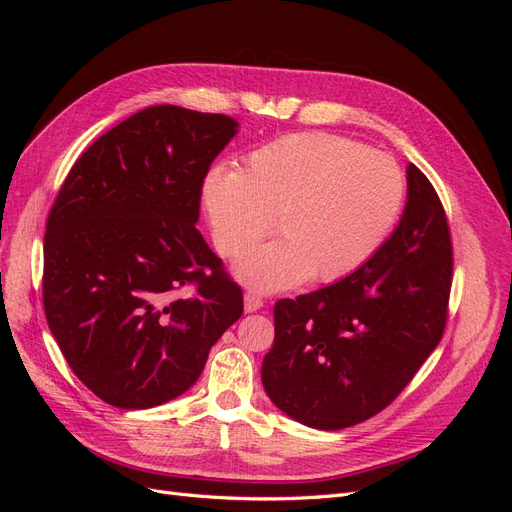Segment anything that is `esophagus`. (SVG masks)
<instances>
[{
	"instance_id": "esophagus-1",
	"label": "esophagus",
	"mask_w": 512,
	"mask_h": 512,
	"mask_svg": "<svg viewBox=\"0 0 512 512\" xmlns=\"http://www.w3.org/2000/svg\"><path fill=\"white\" fill-rule=\"evenodd\" d=\"M260 307H262V299L258 297V294L245 292V297H243V309H245V314H254V312H258Z\"/></svg>"
}]
</instances>
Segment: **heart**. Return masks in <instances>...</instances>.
Returning a JSON list of instances; mask_svg holds the SVG:
<instances>
[{
	"label": "heart",
	"instance_id": "1",
	"mask_svg": "<svg viewBox=\"0 0 512 512\" xmlns=\"http://www.w3.org/2000/svg\"><path fill=\"white\" fill-rule=\"evenodd\" d=\"M404 198L393 158L322 132L275 138L247 153L239 170L211 168L203 181L220 254H245L273 224L282 235L235 265L239 280L260 292L356 271L391 235Z\"/></svg>",
	"mask_w": 512,
	"mask_h": 512
}]
</instances>
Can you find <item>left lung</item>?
Returning <instances> with one entry per match:
<instances>
[{"mask_svg":"<svg viewBox=\"0 0 512 512\" xmlns=\"http://www.w3.org/2000/svg\"><path fill=\"white\" fill-rule=\"evenodd\" d=\"M393 235L344 280L275 303L262 386L307 427L335 431L384 410L438 346L453 247L440 198L414 164Z\"/></svg>","mask_w":512,"mask_h":512,"instance_id":"8db88e82","label":"left lung"}]
</instances>
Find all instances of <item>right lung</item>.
Returning a JSON list of instances; mask_svg holds the SVG:
<instances>
[{"instance_id":"obj_1","label":"right lung","mask_w":512,"mask_h":512,"mask_svg":"<svg viewBox=\"0 0 512 512\" xmlns=\"http://www.w3.org/2000/svg\"><path fill=\"white\" fill-rule=\"evenodd\" d=\"M237 132L226 115L149 106L102 134L61 185L46 220L44 312L106 404L147 410L183 395L243 314L241 288L196 228L209 166Z\"/></svg>"}]
</instances>
